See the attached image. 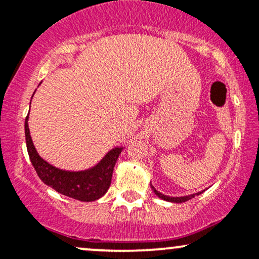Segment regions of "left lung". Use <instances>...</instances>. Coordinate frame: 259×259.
I'll return each mask as SVG.
<instances>
[{
  "mask_svg": "<svg viewBox=\"0 0 259 259\" xmlns=\"http://www.w3.org/2000/svg\"><path fill=\"white\" fill-rule=\"evenodd\" d=\"M151 187H152L154 194L158 196L159 198H162V200L168 201V202H173V203H183V202H186V201L191 200V198H194L195 196L200 195V194H202V192H203V191H202V192H197V194H192V195H187V196H180V197H170V196L163 195V194H160L159 191H157V190L154 189V186L152 185V184H151Z\"/></svg>",
  "mask_w": 259,
  "mask_h": 259,
  "instance_id": "8db88e82",
  "label": "left lung"
}]
</instances>
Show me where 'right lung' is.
Masks as SVG:
<instances>
[{"label": "right lung", "mask_w": 259, "mask_h": 259, "mask_svg": "<svg viewBox=\"0 0 259 259\" xmlns=\"http://www.w3.org/2000/svg\"><path fill=\"white\" fill-rule=\"evenodd\" d=\"M32 99V97H31ZM29 114L25 118V140L29 157L35 170L46 185L59 194L82 202L96 201L106 194L111 186L113 169L123 147H114L97 163L86 170L70 171L56 168L37 153L28 125Z\"/></svg>", "instance_id": "add662e5"}]
</instances>
